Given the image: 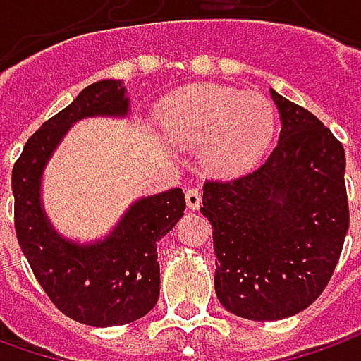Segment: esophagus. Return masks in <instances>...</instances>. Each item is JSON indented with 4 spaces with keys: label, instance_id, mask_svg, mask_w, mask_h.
I'll return each mask as SVG.
<instances>
[{
    "label": "esophagus",
    "instance_id": "esophagus-1",
    "mask_svg": "<svg viewBox=\"0 0 361 361\" xmlns=\"http://www.w3.org/2000/svg\"><path fill=\"white\" fill-rule=\"evenodd\" d=\"M202 202V195L199 188H188L187 190V207L190 211H197L201 207Z\"/></svg>",
    "mask_w": 361,
    "mask_h": 361
}]
</instances>
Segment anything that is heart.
<instances>
[{"mask_svg":"<svg viewBox=\"0 0 361 361\" xmlns=\"http://www.w3.org/2000/svg\"><path fill=\"white\" fill-rule=\"evenodd\" d=\"M160 124L178 146H201L209 173L231 176L247 171L267 146L273 108L253 92L199 84L162 106Z\"/></svg>","mask_w":361,"mask_h":361,"instance_id":"obj_1","label":"heart"}]
</instances>
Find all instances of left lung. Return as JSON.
<instances>
[{
	"label": "left lung",
	"instance_id": "left-lung-1",
	"mask_svg": "<svg viewBox=\"0 0 361 361\" xmlns=\"http://www.w3.org/2000/svg\"><path fill=\"white\" fill-rule=\"evenodd\" d=\"M271 98L281 132L267 160L253 173L202 187L216 298L253 322L310 307L329 283L350 227L341 142L310 110L275 90Z\"/></svg>",
	"mask_w": 361,
	"mask_h": 361
}]
</instances>
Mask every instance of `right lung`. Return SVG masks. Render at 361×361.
<instances>
[{
	"instance_id": "add662e5",
	"label": "right lung",
	"mask_w": 361,
	"mask_h": 361,
	"mask_svg": "<svg viewBox=\"0 0 361 361\" xmlns=\"http://www.w3.org/2000/svg\"><path fill=\"white\" fill-rule=\"evenodd\" d=\"M128 108L120 80L90 84L30 136L11 173L16 235L35 279L63 315L94 327L130 324L157 305V243L183 216L185 192L171 188L138 199L108 237L80 245L51 227L42 204V174L74 122L92 116L124 118Z\"/></svg>"
}]
</instances>
